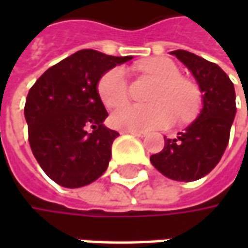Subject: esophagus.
<instances>
[{
    "instance_id": "34e87169",
    "label": "esophagus",
    "mask_w": 248,
    "mask_h": 248,
    "mask_svg": "<svg viewBox=\"0 0 248 248\" xmlns=\"http://www.w3.org/2000/svg\"><path fill=\"white\" fill-rule=\"evenodd\" d=\"M125 134H131V135H135V137H138V138H143L146 134L145 132H134V131H125Z\"/></svg>"
}]
</instances>
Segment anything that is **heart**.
Listing matches in <instances>:
<instances>
[{
    "mask_svg": "<svg viewBox=\"0 0 248 248\" xmlns=\"http://www.w3.org/2000/svg\"><path fill=\"white\" fill-rule=\"evenodd\" d=\"M139 70L155 77L158 81L150 96L152 106L127 105L110 116V124L121 131L148 132L152 129L168 127L174 115L179 120L189 119L197 109L199 92L192 81L181 77L175 63L168 58L157 56L142 61ZM96 91L99 99L108 109L124 105L128 99V81L121 67H113L98 81Z\"/></svg>",
    "mask_w": 248,
    "mask_h": 248,
    "instance_id": "heart-1",
    "label": "heart"
}]
</instances>
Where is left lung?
Segmentation results:
<instances>
[{
  "label": "left lung",
  "mask_w": 248,
  "mask_h": 248,
  "mask_svg": "<svg viewBox=\"0 0 248 248\" xmlns=\"http://www.w3.org/2000/svg\"><path fill=\"white\" fill-rule=\"evenodd\" d=\"M171 53L195 76L203 92V109L175 139L164 137V149L150 161L167 178L192 182L207 175L222 157L236 114V95L233 82L218 64L184 49Z\"/></svg>",
  "instance_id": "left-lung-1"
}]
</instances>
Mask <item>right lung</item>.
Listing matches in <instances>:
<instances>
[{
  "instance_id": "right-lung-1",
  "label": "right lung",
  "mask_w": 248,
  "mask_h": 248,
  "mask_svg": "<svg viewBox=\"0 0 248 248\" xmlns=\"http://www.w3.org/2000/svg\"><path fill=\"white\" fill-rule=\"evenodd\" d=\"M129 59L81 49L49 67L29 91V143L58 185L81 187L106 171L119 132L103 125L108 111L96 85L108 70Z\"/></svg>"
}]
</instances>
